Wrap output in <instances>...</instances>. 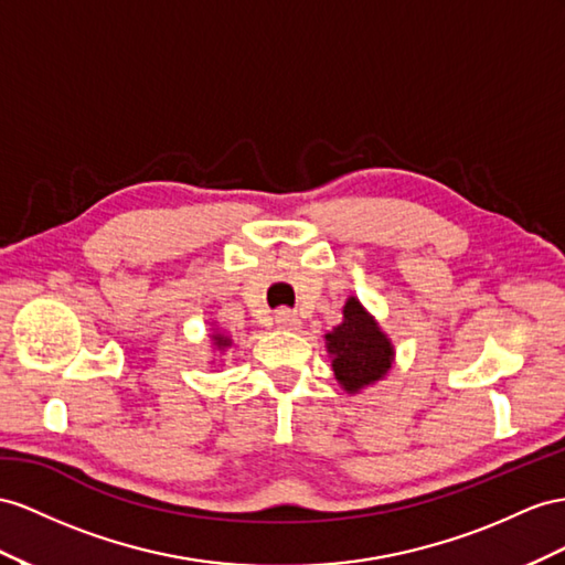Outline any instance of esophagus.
Segmentation results:
<instances>
[{"label":"esophagus","mask_w":565,"mask_h":565,"mask_svg":"<svg viewBox=\"0 0 565 565\" xmlns=\"http://www.w3.org/2000/svg\"><path fill=\"white\" fill-rule=\"evenodd\" d=\"M274 324H277L279 329H298V317L291 312V310H277V315H274Z\"/></svg>","instance_id":"34e87169"}]
</instances>
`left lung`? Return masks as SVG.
Wrapping results in <instances>:
<instances>
[{
    "label": "left lung",
    "mask_w": 565,
    "mask_h": 565,
    "mask_svg": "<svg viewBox=\"0 0 565 565\" xmlns=\"http://www.w3.org/2000/svg\"><path fill=\"white\" fill-rule=\"evenodd\" d=\"M327 349L334 355L331 367H334L337 380L351 394L382 380L394 358L392 343L363 310L358 298L345 302L343 322L327 334Z\"/></svg>",
    "instance_id": "8db88e82"
}]
</instances>
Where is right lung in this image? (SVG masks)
Wrapping results in <instances>:
<instances>
[{"label": "right lung", "instance_id": "obj_1", "mask_svg": "<svg viewBox=\"0 0 565 565\" xmlns=\"http://www.w3.org/2000/svg\"><path fill=\"white\" fill-rule=\"evenodd\" d=\"M214 341H216V345H220V349H226V345H231V339H226L222 334H214Z\"/></svg>", "mask_w": 565, "mask_h": 565}]
</instances>
